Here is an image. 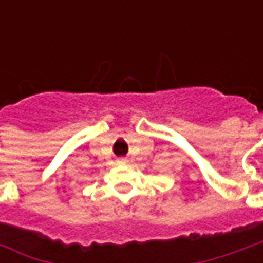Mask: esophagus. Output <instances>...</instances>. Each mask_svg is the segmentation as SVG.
<instances>
[{"label": "esophagus", "mask_w": 263, "mask_h": 263, "mask_svg": "<svg viewBox=\"0 0 263 263\" xmlns=\"http://www.w3.org/2000/svg\"><path fill=\"white\" fill-rule=\"evenodd\" d=\"M118 162H120V163H124V162H125V159H120Z\"/></svg>", "instance_id": "esophagus-1"}]
</instances>
